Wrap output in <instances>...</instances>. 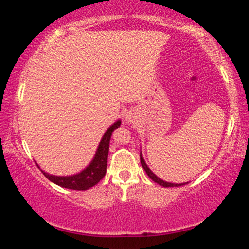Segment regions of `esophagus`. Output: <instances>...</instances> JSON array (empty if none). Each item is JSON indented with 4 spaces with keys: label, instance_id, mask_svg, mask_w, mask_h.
Instances as JSON below:
<instances>
[{
    "label": "esophagus",
    "instance_id": "esophagus-1",
    "mask_svg": "<svg viewBox=\"0 0 249 249\" xmlns=\"http://www.w3.org/2000/svg\"><path fill=\"white\" fill-rule=\"evenodd\" d=\"M125 120H127L128 122H132V121H134V118H132V115L127 114V117H125Z\"/></svg>",
    "mask_w": 249,
    "mask_h": 249
}]
</instances>
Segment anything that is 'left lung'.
I'll return each mask as SVG.
<instances>
[{
    "label": "left lung",
    "mask_w": 249,
    "mask_h": 249,
    "mask_svg": "<svg viewBox=\"0 0 249 249\" xmlns=\"http://www.w3.org/2000/svg\"><path fill=\"white\" fill-rule=\"evenodd\" d=\"M141 163H142V169L145 170L146 173H147V176L149 177V178H151V179H152L153 181H154V182L159 183L160 186H162V187H165V188H168V187H181V186H183V185H187V183H188V182H182V183H172V182L164 181V180H162L161 178H159V177L156 176L155 173L153 172L152 170L148 168V165L146 164L145 160H144V158H142V151H141Z\"/></svg>",
    "instance_id": "1"
}]
</instances>
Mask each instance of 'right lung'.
I'll return each instance as SVG.
<instances>
[{
	"label": "right lung",
	"instance_id": "add662e5",
	"mask_svg": "<svg viewBox=\"0 0 249 249\" xmlns=\"http://www.w3.org/2000/svg\"><path fill=\"white\" fill-rule=\"evenodd\" d=\"M121 120L119 119L113 124L107 128V130L104 132L100 144L97 146L96 153H95L93 160L84 170L76 175L71 176H55L50 175L49 172H45L40 169V166H37L43 172V175L46 177L50 181L55 183V185L63 187V188L73 189V190H87L91 187L100 182V180L103 179V177L107 173V155H108V145H110V139L115 129L120 127Z\"/></svg>",
	"mask_w": 249,
	"mask_h": 249
}]
</instances>
